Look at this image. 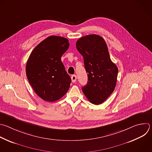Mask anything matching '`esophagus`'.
<instances>
[{
    "label": "esophagus",
    "instance_id": "1",
    "mask_svg": "<svg viewBox=\"0 0 152 152\" xmlns=\"http://www.w3.org/2000/svg\"><path fill=\"white\" fill-rule=\"evenodd\" d=\"M71 79H72V82L75 83V82H76V81L77 76H76V75H72V77H71Z\"/></svg>",
    "mask_w": 152,
    "mask_h": 152
}]
</instances>
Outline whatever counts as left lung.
Masks as SVG:
<instances>
[{
    "label": "left lung",
    "instance_id": "left-lung-1",
    "mask_svg": "<svg viewBox=\"0 0 152 152\" xmlns=\"http://www.w3.org/2000/svg\"><path fill=\"white\" fill-rule=\"evenodd\" d=\"M76 48L83 56L88 73V83L82 88L89 102L100 104L115 90L118 69L110 57L104 39L96 34L83 36L76 42Z\"/></svg>",
    "mask_w": 152,
    "mask_h": 152
}]
</instances>
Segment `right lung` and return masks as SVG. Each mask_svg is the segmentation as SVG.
Listing matches in <instances>:
<instances>
[{"label": "right lung", "mask_w": 152, "mask_h": 152, "mask_svg": "<svg viewBox=\"0 0 152 152\" xmlns=\"http://www.w3.org/2000/svg\"><path fill=\"white\" fill-rule=\"evenodd\" d=\"M69 45L65 37L49 36L34 48L27 60L28 80L36 94L46 102L60 99L70 88L72 80L61 60Z\"/></svg>", "instance_id": "right-lung-1"}]
</instances>
